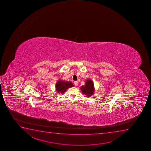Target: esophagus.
I'll return each mask as SVG.
<instances>
[{"label":"esophagus","mask_w":151,"mask_h":151,"mask_svg":"<svg viewBox=\"0 0 151 151\" xmlns=\"http://www.w3.org/2000/svg\"><path fill=\"white\" fill-rule=\"evenodd\" d=\"M74 85H75V86H77V85H78V82L75 81L74 82Z\"/></svg>","instance_id":"esophagus-1"}]
</instances>
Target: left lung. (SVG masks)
Returning <instances> with one entry per match:
<instances>
[{"mask_svg":"<svg viewBox=\"0 0 151 151\" xmlns=\"http://www.w3.org/2000/svg\"><path fill=\"white\" fill-rule=\"evenodd\" d=\"M83 94L90 97L94 92V85L92 80L88 79L85 82L84 86H82L80 88Z\"/></svg>","mask_w":151,"mask_h":151,"instance_id":"8db88e82","label":"left lung"}]
</instances>
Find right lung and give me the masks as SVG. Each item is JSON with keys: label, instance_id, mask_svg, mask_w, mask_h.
Here are the masks:
<instances>
[{"label": "right lung", "instance_id": "add662e5", "mask_svg": "<svg viewBox=\"0 0 151 151\" xmlns=\"http://www.w3.org/2000/svg\"><path fill=\"white\" fill-rule=\"evenodd\" d=\"M73 86H74V85L71 82L60 80L57 82L55 84V89L58 93H64L67 90V89Z\"/></svg>", "mask_w": 151, "mask_h": 151}]
</instances>
